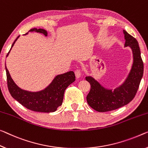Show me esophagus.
Returning a JSON list of instances; mask_svg holds the SVG:
<instances>
[{
    "label": "esophagus",
    "instance_id": "obj_1",
    "mask_svg": "<svg viewBox=\"0 0 148 148\" xmlns=\"http://www.w3.org/2000/svg\"><path fill=\"white\" fill-rule=\"evenodd\" d=\"M75 76L77 78H79V77H81V76L82 72L80 69H77L75 71Z\"/></svg>",
    "mask_w": 148,
    "mask_h": 148
}]
</instances>
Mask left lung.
Masks as SVG:
<instances>
[{
	"mask_svg": "<svg viewBox=\"0 0 148 148\" xmlns=\"http://www.w3.org/2000/svg\"><path fill=\"white\" fill-rule=\"evenodd\" d=\"M123 31L126 40L125 46L131 47L134 57L132 67L123 85L112 91L105 89L92 77H85L90 85L87 101L90 107L98 112H108L128 104L136 96L142 78L144 63L138 41L126 31Z\"/></svg>",
	"mask_w": 148,
	"mask_h": 148,
	"instance_id": "left-lung-1",
	"label": "left lung"
}]
</instances>
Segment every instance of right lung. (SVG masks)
I'll return each mask as SVG.
<instances>
[{
  "mask_svg": "<svg viewBox=\"0 0 148 148\" xmlns=\"http://www.w3.org/2000/svg\"><path fill=\"white\" fill-rule=\"evenodd\" d=\"M33 31L42 33L47 36V32L44 29L32 28L28 32ZM18 38L19 36H18L14 42L11 48ZM10 51H8L6 57L8 56ZM5 68L8 88L11 96L24 107L34 112H55L57 108L62 104L63 95L66 88L75 80L74 72L69 71L57 76L45 90L38 92H31L22 90L17 87L11 78L6 65Z\"/></svg>",
  "mask_w": 148,
  "mask_h": 148,
  "instance_id": "1",
  "label": "right lung"
}]
</instances>
